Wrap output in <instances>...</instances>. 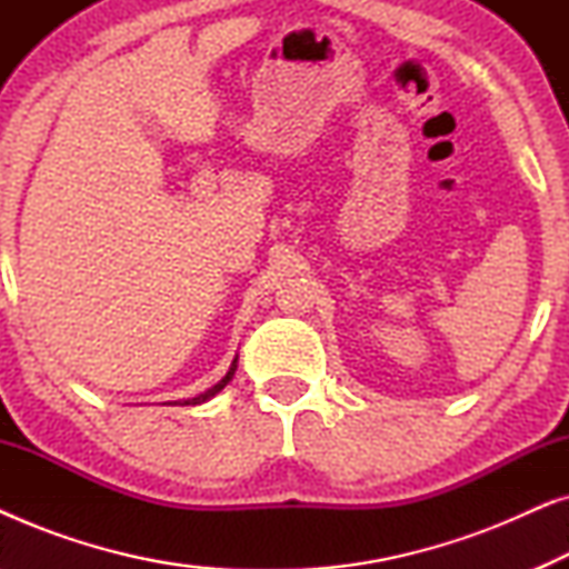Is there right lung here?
<instances>
[{
	"label": "right lung",
	"instance_id": "right-lung-1",
	"mask_svg": "<svg viewBox=\"0 0 569 569\" xmlns=\"http://www.w3.org/2000/svg\"><path fill=\"white\" fill-rule=\"evenodd\" d=\"M236 368H238V357H236V360H232V365H230V370H228V372H224V378H222V380H217V383H214L212 388H207V391H204V393L193 396V399H183V401H173V403H176V407H199V403H204V401H209V399H212V396H217V393H220V391H222V388L230 383V380H232V376H236Z\"/></svg>",
	"mask_w": 569,
	"mask_h": 569
}]
</instances>
